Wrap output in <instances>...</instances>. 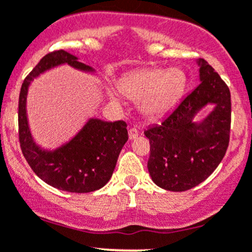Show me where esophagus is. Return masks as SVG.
I'll list each match as a JSON object with an SVG mask.
<instances>
[{
  "instance_id": "1",
  "label": "esophagus",
  "mask_w": 252,
  "mask_h": 252,
  "mask_svg": "<svg viewBox=\"0 0 252 252\" xmlns=\"http://www.w3.org/2000/svg\"><path fill=\"white\" fill-rule=\"evenodd\" d=\"M128 134H129V139H135L136 136L139 135V130L136 128H130L128 130Z\"/></svg>"
}]
</instances>
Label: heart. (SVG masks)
Masks as SVG:
<instances>
[{
    "label": "heart",
    "instance_id": "obj_1",
    "mask_svg": "<svg viewBox=\"0 0 252 252\" xmlns=\"http://www.w3.org/2000/svg\"><path fill=\"white\" fill-rule=\"evenodd\" d=\"M186 76L181 70L145 69L129 75L122 84V92L140 102V111L151 119L167 113L182 94Z\"/></svg>",
    "mask_w": 252,
    "mask_h": 252
}]
</instances>
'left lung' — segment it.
I'll return each instance as SVG.
<instances>
[{
	"label": "left lung",
	"mask_w": 252,
	"mask_h": 252,
	"mask_svg": "<svg viewBox=\"0 0 252 252\" xmlns=\"http://www.w3.org/2000/svg\"><path fill=\"white\" fill-rule=\"evenodd\" d=\"M201 84L188 94L160 124L144 131L150 141L149 173L158 187L183 192L212 175L229 146L231 98L218 72L199 59ZM215 109L199 124L195 114L207 104Z\"/></svg>",
	"instance_id": "obj_1"
}]
</instances>
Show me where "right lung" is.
<instances>
[{
    "label": "right lung",
    "mask_w": 252,
    "mask_h": 252,
    "mask_svg": "<svg viewBox=\"0 0 252 252\" xmlns=\"http://www.w3.org/2000/svg\"><path fill=\"white\" fill-rule=\"evenodd\" d=\"M60 64L92 72L72 54L55 50L46 54L22 84L18 102V134L22 153L39 178L61 191L87 193L103 187L112 177L119 153L128 140L126 123L90 119L72 140L53 151L35 145L27 121V94L31 82Z\"/></svg>",
    "instance_id": "add662e5"
}]
</instances>
